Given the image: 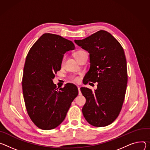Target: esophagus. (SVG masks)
<instances>
[{
    "instance_id": "obj_1",
    "label": "esophagus",
    "mask_w": 150,
    "mask_h": 150,
    "mask_svg": "<svg viewBox=\"0 0 150 150\" xmlns=\"http://www.w3.org/2000/svg\"><path fill=\"white\" fill-rule=\"evenodd\" d=\"M77 88H78V90H79V95H81V92H80V86H77Z\"/></svg>"
}]
</instances>
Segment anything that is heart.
<instances>
[{
    "label": "heart",
    "mask_w": 150,
    "mask_h": 150,
    "mask_svg": "<svg viewBox=\"0 0 150 150\" xmlns=\"http://www.w3.org/2000/svg\"><path fill=\"white\" fill-rule=\"evenodd\" d=\"M86 52L84 51H81V50H80V51H77L76 53H75V57L77 59L81 55H82L84 53H85ZM65 57H63L62 58V63L63 64L65 61ZM71 80L73 82H78L79 81V77H77V76H74V77H72L71 78Z\"/></svg>",
    "instance_id": "1"
}]
</instances>
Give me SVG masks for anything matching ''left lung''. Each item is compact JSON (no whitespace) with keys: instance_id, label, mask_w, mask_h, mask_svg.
<instances>
[{"instance_id":"left-lung-1","label":"left lung","mask_w":150,"mask_h":150,"mask_svg":"<svg viewBox=\"0 0 150 150\" xmlns=\"http://www.w3.org/2000/svg\"><path fill=\"white\" fill-rule=\"evenodd\" d=\"M74 42L89 53L91 64L85 75L86 83L98 82L95 92L87 88H80L86 98L83 114L93 126H108L118 117L125 99L127 72L124 50L120 43L104 30Z\"/></svg>"}]
</instances>
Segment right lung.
Returning <instances> with one entry per match:
<instances>
[{
  "instance_id": "add662e5",
  "label": "right lung",
  "mask_w": 150,
  "mask_h": 150,
  "mask_svg": "<svg viewBox=\"0 0 150 150\" xmlns=\"http://www.w3.org/2000/svg\"><path fill=\"white\" fill-rule=\"evenodd\" d=\"M74 49L71 41L45 33L27 55L22 80L23 96L30 118L41 129L58 126L78 95L74 84L67 83L58 90L52 81L61 69L64 54Z\"/></svg>"
}]
</instances>
